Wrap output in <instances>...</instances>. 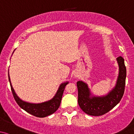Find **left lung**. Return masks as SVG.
Returning <instances> with one entry per match:
<instances>
[{
	"mask_svg": "<svg viewBox=\"0 0 134 134\" xmlns=\"http://www.w3.org/2000/svg\"><path fill=\"white\" fill-rule=\"evenodd\" d=\"M119 67V73L115 88L103 97H90L91 93L87 85L82 81H77L78 104L86 114L99 116L105 114L115 107L123 96L125 88L126 69L125 60L121 56L117 58Z\"/></svg>",
	"mask_w": 134,
	"mask_h": 134,
	"instance_id": "1",
	"label": "left lung"
}]
</instances>
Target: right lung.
Returning a JSON list of instances; mask_svg holds the SVG:
<instances>
[{
	"instance_id": "right-lung-1",
	"label": "right lung",
	"mask_w": 134,
	"mask_h": 134,
	"mask_svg": "<svg viewBox=\"0 0 134 134\" xmlns=\"http://www.w3.org/2000/svg\"><path fill=\"white\" fill-rule=\"evenodd\" d=\"M8 78H9V81L10 82L11 90H12L13 97H14L18 105L20 108H23V110H25L26 111H27V113L34 115V116H36L37 118H45V117L48 116V115L53 114L55 111H57L59 106H60L64 88H65L66 85L68 83V82L62 83L59 86L55 96L51 100L44 102V103L33 104V103L23 101L16 96L14 90L12 87L9 75H8Z\"/></svg>"
}]
</instances>
